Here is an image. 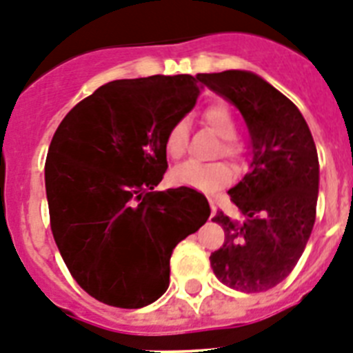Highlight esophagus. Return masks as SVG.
<instances>
[{
    "label": "esophagus",
    "mask_w": 353,
    "mask_h": 353,
    "mask_svg": "<svg viewBox=\"0 0 353 353\" xmlns=\"http://www.w3.org/2000/svg\"><path fill=\"white\" fill-rule=\"evenodd\" d=\"M210 210H212V212H210V217H213V215H215V212H217V210H215V204H213L212 201H210Z\"/></svg>",
    "instance_id": "34e87169"
}]
</instances>
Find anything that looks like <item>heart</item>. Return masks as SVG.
Listing matches in <instances>:
<instances>
[{
	"instance_id": "b5f03b06",
	"label": "heart",
	"mask_w": 353,
	"mask_h": 353,
	"mask_svg": "<svg viewBox=\"0 0 353 353\" xmlns=\"http://www.w3.org/2000/svg\"><path fill=\"white\" fill-rule=\"evenodd\" d=\"M204 123L219 138H222L221 154L226 158H235L239 147L233 141L236 134V125L232 112L226 105H210L203 112ZM186 147V121L179 120L168 129L165 136V152L168 158H181ZM168 179L174 186H186L201 192H213L226 185L232 179V172L222 163H197L185 161L170 170Z\"/></svg>"
}]
</instances>
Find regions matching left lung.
I'll return each mask as SVG.
<instances>
[{"mask_svg":"<svg viewBox=\"0 0 353 353\" xmlns=\"http://www.w3.org/2000/svg\"><path fill=\"white\" fill-rule=\"evenodd\" d=\"M199 81L241 111L251 138L250 170L228 192L241 217L212 219L224 244L210 263L224 285L268 291L291 274L312 233L318 150L300 109L253 71L201 73Z\"/></svg>","mask_w":353,"mask_h":353,"instance_id":"1","label":"left lung"}]
</instances>
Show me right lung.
<instances>
[{
    "label": "right lung",
    "mask_w": 353,
    "mask_h": 353,
    "mask_svg": "<svg viewBox=\"0 0 353 353\" xmlns=\"http://www.w3.org/2000/svg\"><path fill=\"white\" fill-rule=\"evenodd\" d=\"M199 75L121 79L68 112L44 165L50 222L71 276L94 300L141 309L170 283L172 251L210 217L203 194L154 188L165 136L194 109Z\"/></svg>",
    "instance_id": "1"
}]
</instances>
